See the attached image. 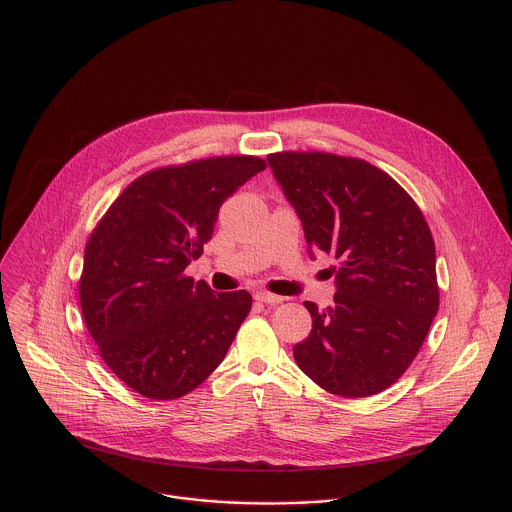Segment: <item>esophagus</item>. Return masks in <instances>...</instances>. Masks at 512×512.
<instances>
[{
  "mask_svg": "<svg viewBox=\"0 0 512 512\" xmlns=\"http://www.w3.org/2000/svg\"><path fill=\"white\" fill-rule=\"evenodd\" d=\"M254 298H256L258 302H264V304H280V302L284 300L282 296L270 294V292H266V290H260V292H256V294H254Z\"/></svg>",
  "mask_w": 512,
  "mask_h": 512,
  "instance_id": "1",
  "label": "esophagus"
}]
</instances>
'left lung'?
Segmentation results:
<instances>
[{"label": "left lung", "instance_id": "8db88e82", "mask_svg": "<svg viewBox=\"0 0 512 512\" xmlns=\"http://www.w3.org/2000/svg\"><path fill=\"white\" fill-rule=\"evenodd\" d=\"M268 166L298 214L310 258L340 266L334 304L294 346L300 370L324 390L362 398L394 384L438 312L436 254L414 200L382 170L322 152H280Z\"/></svg>", "mask_w": 512, "mask_h": 512}]
</instances>
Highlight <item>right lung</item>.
Returning <instances> with one entry per match:
<instances>
[{
	"label": "right lung",
	"mask_w": 512,
	"mask_h": 512,
	"mask_svg": "<svg viewBox=\"0 0 512 512\" xmlns=\"http://www.w3.org/2000/svg\"><path fill=\"white\" fill-rule=\"evenodd\" d=\"M264 168L254 156H224L148 172L92 232L82 314L104 362L136 392L180 398L224 360L252 296L214 294L184 270L212 238L224 200Z\"/></svg>",
	"instance_id": "1"
}]
</instances>
